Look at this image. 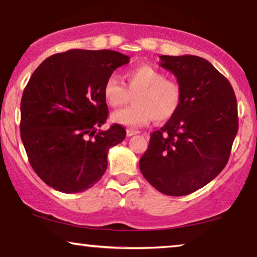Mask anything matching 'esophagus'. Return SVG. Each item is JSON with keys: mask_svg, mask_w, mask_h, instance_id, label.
Listing matches in <instances>:
<instances>
[{"mask_svg": "<svg viewBox=\"0 0 257 257\" xmlns=\"http://www.w3.org/2000/svg\"><path fill=\"white\" fill-rule=\"evenodd\" d=\"M139 131H136V129H126V136H134V135H138L139 134Z\"/></svg>", "mask_w": 257, "mask_h": 257, "instance_id": "esophagus-1", "label": "esophagus"}]
</instances>
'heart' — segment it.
I'll list each match as a JSON object with an SVG mask.
<instances>
[{
	"label": "heart",
	"mask_w": 257,
	"mask_h": 257,
	"mask_svg": "<svg viewBox=\"0 0 257 257\" xmlns=\"http://www.w3.org/2000/svg\"><path fill=\"white\" fill-rule=\"evenodd\" d=\"M125 85L115 75L103 85V97L112 108L121 107L135 94V105L115 111L111 119L118 124L140 128L154 118L159 122L172 118L182 102V88L176 81L166 78L162 71L149 64H140L124 75Z\"/></svg>",
	"instance_id": "1"
}]
</instances>
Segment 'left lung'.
Wrapping results in <instances>:
<instances>
[{
  "label": "left lung",
  "instance_id": "8db88e82",
  "mask_svg": "<svg viewBox=\"0 0 257 257\" xmlns=\"http://www.w3.org/2000/svg\"><path fill=\"white\" fill-rule=\"evenodd\" d=\"M182 88L179 110L150 134L140 160L145 179L161 193L183 196L206 186L227 164L238 131L237 102L229 81L194 55L160 56Z\"/></svg>",
  "mask_w": 257,
  "mask_h": 257
}]
</instances>
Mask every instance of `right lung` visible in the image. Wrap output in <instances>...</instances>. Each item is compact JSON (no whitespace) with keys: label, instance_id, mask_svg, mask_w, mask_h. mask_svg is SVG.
I'll return each instance as SVG.
<instances>
[{"label":"right lung","instance_id":"right-lung-1","mask_svg":"<svg viewBox=\"0 0 257 257\" xmlns=\"http://www.w3.org/2000/svg\"><path fill=\"white\" fill-rule=\"evenodd\" d=\"M131 57L114 50L73 49L36 68L21 100V140L33 169L55 190L89 189L107 170L108 150L125 129L107 121L105 80Z\"/></svg>","mask_w":257,"mask_h":257}]
</instances>
